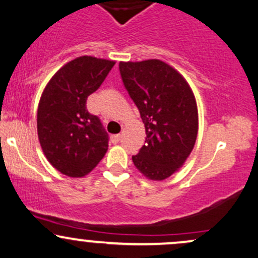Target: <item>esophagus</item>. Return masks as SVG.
<instances>
[{"instance_id":"1","label":"esophagus","mask_w":258,"mask_h":258,"mask_svg":"<svg viewBox=\"0 0 258 258\" xmlns=\"http://www.w3.org/2000/svg\"><path fill=\"white\" fill-rule=\"evenodd\" d=\"M121 137H122V136L121 135H114L111 137V142L114 143V144H116V143H118L121 141Z\"/></svg>"}]
</instances>
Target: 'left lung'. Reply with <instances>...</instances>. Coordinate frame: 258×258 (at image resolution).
<instances>
[{"label":"left lung","instance_id":"1","mask_svg":"<svg viewBox=\"0 0 258 258\" xmlns=\"http://www.w3.org/2000/svg\"><path fill=\"white\" fill-rule=\"evenodd\" d=\"M118 67L146 127V143L132 161L147 179H168L185 164L196 143L194 92L182 75L161 60L120 62Z\"/></svg>","mask_w":258,"mask_h":258}]
</instances>
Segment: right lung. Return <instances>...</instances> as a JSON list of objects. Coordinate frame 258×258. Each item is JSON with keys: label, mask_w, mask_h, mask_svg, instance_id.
I'll use <instances>...</instances> for the list:
<instances>
[{"label": "right lung", "mask_w": 258, "mask_h": 258, "mask_svg": "<svg viewBox=\"0 0 258 258\" xmlns=\"http://www.w3.org/2000/svg\"><path fill=\"white\" fill-rule=\"evenodd\" d=\"M114 64L81 56L61 67L42 92L36 117L39 142L51 165L66 176H86L107 151V134L86 104Z\"/></svg>", "instance_id": "obj_1"}]
</instances>
